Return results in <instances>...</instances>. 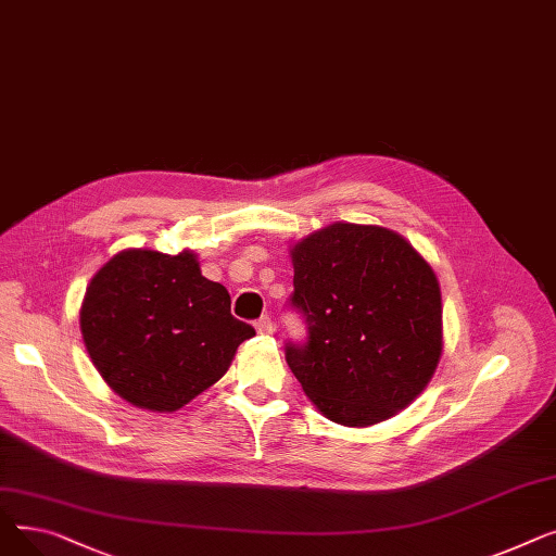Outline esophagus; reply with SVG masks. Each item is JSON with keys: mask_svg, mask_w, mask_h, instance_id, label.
<instances>
[{"mask_svg": "<svg viewBox=\"0 0 556 556\" xmlns=\"http://www.w3.org/2000/svg\"><path fill=\"white\" fill-rule=\"evenodd\" d=\"M256 331L258 333H263V336H268V333H273V319L268 317V315H261L258 319H256Z\"/></svg>", "mask_w": 556, "mask_h": 556, "instance_id": "esophagus-1", "label": "esophagus"}]
</instances>
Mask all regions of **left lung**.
I'll use <instances>...</instances> for the list:
<instances>
[{"label": "left lung", "instance_id": "left-lung-1", "mask_svg": "<svg viewBox=\"0 0 556 556\" xmlns=\"http://www.w3.org/2000/svg\"><path fill=\"white\" fill-rule=\"evenodd\" d=\"M288 306L306 338L286 363L327 419L371 426L428 386L442 356V295L428 263L399 233L336 223L293 248Z\"/></svg>", "mask_w": 556, "mask_h": 556}]
</instances>
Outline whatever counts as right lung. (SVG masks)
<instances>
[{"mask_svg": "<svg viewBox=\"0 0 556 556\" xmlns=\"http://www.w3.org/2000/svg\"><path fill=\"white\" fill-rule=\"evenodd\" d=\"M191 252L126 250L94 275L80 331L103 381L137 407L173 413L214 386L254 329Z\"/></svg>", "mask_w": 556, "mask_h": 556, "instance_id": "obj_1", "label": "right lung"}]
</instances>
